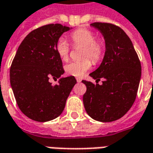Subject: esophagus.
I'll list each match as a JSON object with an SVG mask.
<instances>
[{
  "label": "esophagus",
  "instance_id": "obj_1",
  "mask_svg": "<svg viewBox=\"0 0 153 153\" xmlns=\"http://www.w3.org/2000/svg\"><path fill=\"white\" fill-rule=\"evenodd\" d=\"M76 80H77V82H78V83H80V82L82 81V79H80V78H77Z\"/></svg>",
  "mask_w": 153,
  "mask_h": 153
}]
</instances>
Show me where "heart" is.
Wrapping results in <instances>:
<instances>
[{
  "label": "heart",
  "mask_w": 153,
  "mask_h": 153,
  "mask_svg": "<svg viewBox=\"0 0 153 153\" xmlns=\"http://www.w3.org/2000/svg\"><path fill=\"white\" fill-rule=\"evenodd\" d=\"M70 38L76 45L83 47L82 60L71 61L65 66L66 73L74 77H83L92 67V59L94 63L98 62L104 53V44L101 40L95 39V33L87 28L77 29L70 34ZM56 51L60 59L68 60L70 47L64 38H60L56 44ZM86 57V58H84Z\"/></svg>",
  "instance_id": "b5f03b06"
}]
</instances>
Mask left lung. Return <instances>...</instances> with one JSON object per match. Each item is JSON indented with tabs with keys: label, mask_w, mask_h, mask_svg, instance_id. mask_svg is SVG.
I'll list each match as a JSON object with an SVG mask.
<instances>
[{
	"label": "left lung",
	"mask_w": 153,
	"mask_h": 153,
	"mask_svg": "<svg viewBox=\"0 0 153 153\" xmlns=\"http://www.w3.org/2000/svg\"><path fill=\"white\" fill-rule=\"evenodd\" d=\"M102 34L105 55L100 66L90 74L102 85L83 80L87 87L83 97L88 115L95 120L111 122L125 115L137 96L141 64L131 40L123 29L111 24L93 23Z\"/></svg>",
	"instance_id": "8db88e82"
}]
</instances>
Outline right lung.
Wrapping results in <instances>:
<instances>
[{
	"instance_id": "1",
	"label": "right lung",
	"mask_w": 153,
	"mask_h": 153,
	"mask_svg": "<svg viewBox=\"0 0 153 153\" xmlns=\"http://www.w3.org/2000/svg\"><path fill=\"white\" fill-rule=\"evenodd\" d=\"M72 28L51 24L29 33L19 45L10 70V85L19 108L38 122L54 120L62 113L71 90L74 76L60 78L51 85L49 79L60 78L65 70L56 44Z\"/></svg>"
}]
</instances>
